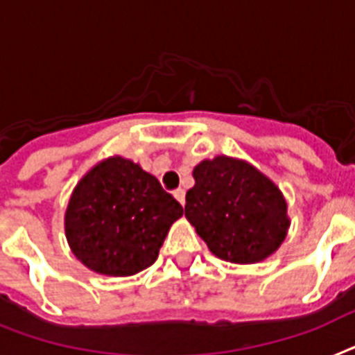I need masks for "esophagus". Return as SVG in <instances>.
<instances>
[{
    "mask_svg": "<svg viewBox=\"0 0 355 355\" xmlns=\"http://www.w3.org/2000/svg\"><path fill=\"white\" fill-rule=\"evenodd\" d=\"M174 198L178 199V201H180L181 205H184V190L183 189H178L174 192Z\"/></svg>",
    "mask_w": 355,
    "mask_h": 355,
    "instance_id": "34e87169",
    "label": "esophagus"
}]
</instances>
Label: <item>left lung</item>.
Masks as SVG:
<instances>
[{
    "label": "left lung",
    "instance_id": "8db88e82",
    "mask_svg": "<svg viewBox=\"0 0 355 355\" xmlns=\"http://www.w3.org/2000/svg\"><path fill=\"white\" fill-rule=\"evenodd\" d=\"M184 216L214 256L239 265L272 256L288 232L286 201L263 172L243 159L218 156L192 172Z\"/></svg>",
    "mask_w": 355,
    "mask_h": 355
}]
</instances>
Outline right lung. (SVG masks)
<instances>
[{
  "instance_id": "1",
  "label": "right lung",
  "mask_w": 355,
  "mask_h": 355,
  "mask_svg": "<svg viewBox=\"0 0 355 355\" xmlns=\"http://www.w3.org/2000/svg\"><path fill=\"white\" fill-rule=\"evenodd\" d=\"M183 216L159 181L121 156L103 159L76 184L65 212L69 247L87 268L125 277L157 259L168 228Z\"/></svg>"
}]
</instances>
